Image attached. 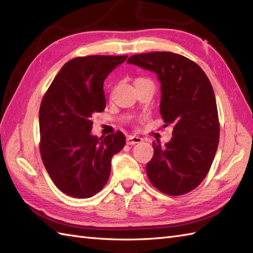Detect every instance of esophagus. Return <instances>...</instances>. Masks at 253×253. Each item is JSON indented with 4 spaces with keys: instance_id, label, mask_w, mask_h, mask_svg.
<instances>
[{
    "instance_id": "esophagus-1",
    "label": "esophagus",
    "mask_w": 253,
    "mask_h": 253,
    "mask_svg": "<svg viewBox=\"0 0 253 253\" xmlns=\"http://www.w3.org/2000/svg\"><path fill=\"white\" fill-rule=\"evenodd\" d=\"M142 139L140 137H137V135H129L126 139V143L128 145H132V144H138L141 143Z\"/></svg>"
}]
</instances>
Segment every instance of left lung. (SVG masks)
<instances>
[{"label": "left lung", "mask_w": 253, "mask_h": 253, "mask_svg": "<svg viewBox=\"0 0 253 253\" xmlns=\"http://www.w3.org/2000/svg\"><path fill=\"white\" fill-rule=\"evenodd\" d=\"M127 62L157 74L164 126L173 125L166 146L153 143L148 179L168 196H182L203 182L218 147L220 124L211 84L197 63L177 53L134 54Z\"/></svg>", "instance_id": "1"}]
</instances>
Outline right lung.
Masks as SVG:
<instances>
[{
  "label": "right lung",
  "mask_w": 253,
  "mask_h": 253,
  "mask_svg": "<svg viewBox=\"0 0 253 253\" xmlns=\"http://www.w3.org/2000/svg\"><path fill=\"white\" fill-rule=\"evenodd\" d=\"M128 55H88L68 61L40 108V151L54 185L74 198H90L107 184L111 158L125 146L122 131L90 134L96 112L106 108L103 81Z\"/></svg>",
  "instance_id": "right-lung-1"
}]
</instances>
